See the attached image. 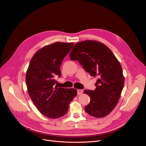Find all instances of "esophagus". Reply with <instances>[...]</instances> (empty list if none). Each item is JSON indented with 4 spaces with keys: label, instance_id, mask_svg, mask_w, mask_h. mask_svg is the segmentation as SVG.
Here are the masks:
<instances>
[{
    "label": "esophagus",
    "instance_id": "esophagus-1",
    "mask_svg": "<svg viewBox=\"0 0 146 146\" xmlns=\"http://www.w3.org/2000/svg\"><path fill=\"white\" fill-rule=\"evenodd\" d=\"M77 94H78V95L82 94L83 93V90H80V89H79V90H77Z\"/></svg>",
    "mask_w": 146,
    "mask_h": 146
}]
</instances>
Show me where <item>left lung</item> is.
I'll use <instances>...</instances> for the list:
<instances>
[{"label":"left lung","mask_w":146,"mask_h":146,"mask_svg":"<svg viewBox=\"0 0 146 146\" xmlns=\"http://www.w3.org/2000/svg\"><path fill=\"white\" fill-rule=\"evenodd\" d=\"M72 60L79 61L91 76L98 77L94 90H85L90 97L86 113L96 118L104 117L117 105L124 84L123 69L109 47L96 40L76 43L70 53Z\"/></svg>","instance_id":"1"}]
</instances>
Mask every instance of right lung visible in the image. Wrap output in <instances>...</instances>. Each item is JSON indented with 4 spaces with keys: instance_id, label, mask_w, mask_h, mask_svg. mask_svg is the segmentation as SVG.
I'll list each match as a JSON object with an SVG mask.
<instances>
[{
    "instance_id": "add662e5",
    "label": "right lung",
    "mask_w": 146,
    "mask_h": 146,
    "mask_svg": "<svg viewBox=\"0 0 146 146\" xmlns=\"http://www.w3.org/2000/svg\"><path fill=\"white\" fill-rule=\"evenodd\" d=\"M73 43L56 42L37 50L26 74L29 96L38 110L46 117L57 119L65 115L77 96L74 89L54 87V77L61 76L60 67Z\"/></svg>"
}]
</instances>
